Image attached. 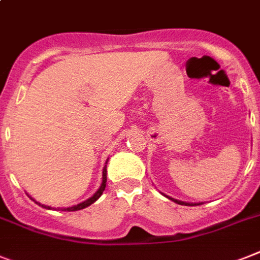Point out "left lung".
<instances>
[{"mask_svg":"<svg viewBox=\"0 0 260 260\" xmlns=\"http://www.w3.org/2000/svg\"><path fill=\"white\" fill-rule=\"evenodd\" d=\"M168 198V196H167ZM171 200H174L175 203H178V204H181V206H200V203H185V202H180V200H176V199H172V198H170Z\"/></svg>","mask_w":260,"mask_h":260,"instance_id":"1","label":"left lung"}]
</instances>
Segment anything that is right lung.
I'll return each instance as SVG.
<instances>
[{"mask_svg":"<svg viewBox=\"0 0 260 260\" xmlns=\"http://www.w3.org/2000/svg\"><path fill=\"white\" fill-rule=\"evenodd\" d=\"M105 187H107V167H104V170H103V183H101L100 188H99V191L94 193L92 198H89L88 200H85V202H82V203L77 204V206H73V207H69V208H60V210L62 211H79V210H82V208H86L88 206H90L92 203H94L99 198H100L101 195H103V192H104ZM36 203L39 204V206H42L44 208H48V210H50V207L48 206H44V204H40L39 202H36Z\"/></svg>","mask_w":260,"mask_h":260,"instance_id":"right-lung-1","label":"right lung"}]
</instances>
